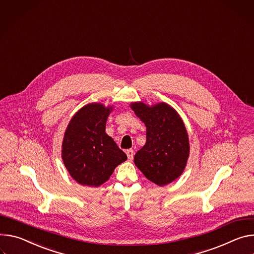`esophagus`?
I'll use <instances>...</instances> for the list:
<instances>
[{
	"label": "esophagus",
	"instance_id": "obj_1",
	"mask_svg": "<svg viewBox=\"0 0 254 254\" xmlns=\"http://www.w3.org/2000/svg\"><path fill=\"white\" fill-rule=\"evenodd\" d=\"M126 154L128 156V159L132 160L133 157H134V150L133 149H128V150H126Z\"/></svg>",
	"mask_w": 254,
	"mask_h": 254
}]
</instances>
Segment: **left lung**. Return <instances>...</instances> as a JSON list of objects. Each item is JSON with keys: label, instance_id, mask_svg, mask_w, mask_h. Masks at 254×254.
I'll return each instance as SVG.
<instances>
[{"label": "left lung", "instance_id": "obj_1", "mask_svg": "<svg viewBox=\"0 0 254 254\" xmlns=\"http://www.w3.org/2000/svg\"><path fill=\"white\" fill-rule=\"evenodd\" d=\"M130 107L146 126V143L136 152L135 165L157 186L171 184L181 177L190 155L189 135L182 118L165 103L147 106L135 102Z\"/></svg>", "mask_w": 254, "mask_h": 254}]
</instances>
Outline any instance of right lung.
I'll return each mask as SVG.
<instances>
[{"mask_svg": "<svg viewBox=\"0 0 254 254\" xmlns=\"http://www.w3.org/2000/svg\"><path fill=\"white\" fill-rule=\"evenodd\" d=\"M113 107L92 103L79 109L65 130L62 157L71 178L81 186L99 187L106 183L116 166L127 159L106 132Z\"/></svg>", "mask_w": 254, "mask_h": 254, "instance_id": "1", "label": "right lung"}]
</instances>
